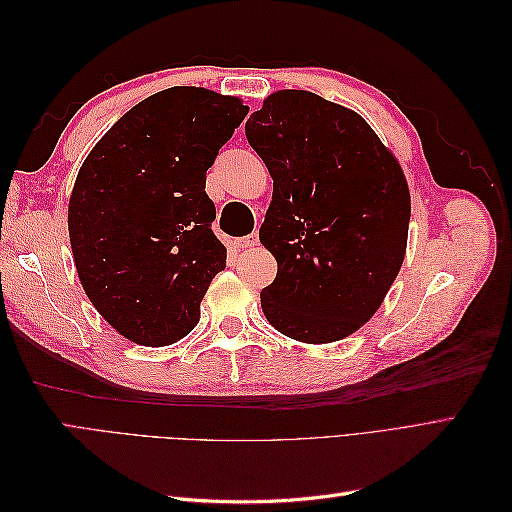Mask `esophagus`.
I'll return each instance as SVG.
<instances>
[{
  "label": "esophagus",
  "mask_w": 512,
  "mask_h": 512,
  "mask_svg": "<svg viewBox=\"0 0 512 512\" xmlns=\"http://www.w3.org/2000/svg\"><path fill=\"white\" fill-rule=\"evenodd\" d=\"M235 245L239 247V250H243V247H254V245H258V235H256V232H252V235H247V237L237 239V241H235Z\"/></svg>",
  "instance_id": "1"
}]
</instances>
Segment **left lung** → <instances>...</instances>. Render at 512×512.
<instances>
[{"instance_id":"obj_1","label":"left lung","mask_w":512,"mask_h":512,"mask_svg":"<svg viewBox=\"0 0 512 512\" xmlns=\"http://www.w3.org/2000/svg\"><path fill=\"white\" fill-rule=\"evenodd\" d=\"M245 136L273 179L260 243L277 275L262 312L297 342H339L378 312L404 265V170L359 113L303 89L267 96Z\"/></svg>"}]
</instances>
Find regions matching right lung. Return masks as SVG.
Masks as SVG:
<instances>
[{"instance_id": "add662e5", "label": "right lung", "mask_w": 512, "mask_h": 512, "mask_svg": "<svg viewBox=\"0 0 512 512\" xmlns=\"http://www.w3.org/2000/svg\"><path fill=\"white\" fill-rule=\"evenodd\" d=\"M250 108L205 87L138 102L89 151L68 203L76 273L111 327L138 346L188 335L226 267L207 170Z\"/></svg>"}]
</instances>
